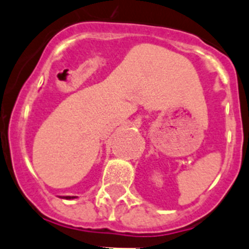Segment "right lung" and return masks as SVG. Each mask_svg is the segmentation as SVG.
<instances>
[{
	"instance_id": "right-lung-1",
	"label": "right lung",
	"mask_w": 249,
	"mask_h": 249,
	"mask_svg": "<svg viewBox=\"0 0 249 249\" xmlns=\"http://www.w3.org/2000/svg\"><path fill=\"white\" fill-rule=\"evenodd\" d=\"M72 198H75V196H65V199H72Z\"/></svg>"
}]
</instances>
